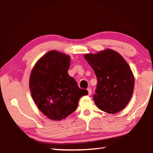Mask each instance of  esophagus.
Segmentation results:
<instances>
[{
    "instance_id": "1",
    "label": "esophagus",
    "mask_w": 153,
    "mask_h": 153,
    "mask_svg": "<svg viewBox=\"0 0 153 153\" xmlns=\"http://www.w3.org/2000/svg\"><path fill=\"white\" fill-rule=\"evenodd\" d=\"M88 95L90 96L91 94V92H92V90H91V89L89 88L88 89Z\"/></svg>"
}]
</instances>
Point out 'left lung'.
<instances>
[{
	"label": "left lung",
	"mask_w": 153,
	"mask_h": 153,
	"mask_svg": "<svg viewBox=\"0 0 153 153\" xmlns=\"http://www.w3.org/2000/svg\"><path fill=\"white\" fill-rule=\"evenodd\" d=\"M84 57L98 79L94 95L95 104L109 114L123 110L131 99L134 87V75L126 60L110 49L87 53Z\"/></svg>",
	"instance_id": "8db88e82"
}]
</instances>
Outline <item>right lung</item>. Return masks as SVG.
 I'll use <instances>...</instances> for the list:
<instances>
[{
    "instance_id": "1",
    "label": "right lung",
    "mask_w": 153,
    "mask_h": 153,
    "mask_svg": "<svg viewBox=\"0 0 153 153\" xmlns=\"http://www.w3.org/2000/svg\"><path fill=\"white\" fill-rule=\"evenodd\" d=\"M69 55L52 50L37 61L30 73L29 88L33 100L50 120L68 117L76 110L80 98L88 94L69 76Z\"/></svg>"
}]
</instances>
